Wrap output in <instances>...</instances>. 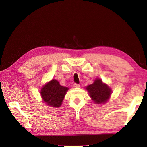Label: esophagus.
Returning <instances> with one entry per match:
<instances>
[{"label":"esophagus","mask_w":147,"mask_h":147,"mask_svg":"<svg viewBox=\"0 0 147 147\" xmlns=\"http://www.w3.org/2000/svg\"><path fill=\"white\" fill-rule=\"evenodd\" d=\"M74 88H80V84H74Z\"/></svg>","instance_id":"34e87169"}]
</instances>
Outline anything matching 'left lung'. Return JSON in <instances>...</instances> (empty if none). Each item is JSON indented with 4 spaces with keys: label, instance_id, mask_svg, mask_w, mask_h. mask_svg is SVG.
<instances>
[{
    "label": "left lung",
    "instance_id": "obj_1",
    "mask_svg": "<svg viewBox=\"0 0 147 147\" xmlns=\"http://www.w3.org/2000/svg\"><path fill=\"white\" fill-rule=\"evenodd\" d=\"M86 89L88 91L89 96L95 104H105L111 94V89L102 82L100 78H96L93 84L88 86Z\"/></svg>",
    "mask_w": 147,
    "mask_h": 147
}]
</instances>
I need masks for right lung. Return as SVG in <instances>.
Segmentation results:
<instances>
[{
  "label": "right lung",
  "mask_w": 147,
  "mask_h": 147,
  "mask_svg": "<svg viewBox=\"0 0 147 147\" xmlns=\"http://www.w3.org/2000/svg\"><path fill=\"white\" fill-rule=\"evenodd\" d=\"M68 89L67 87L61 86L58 80L53 79L45 84L41 89L40 93L47 105L59 108L61 105Z\"/></svg>",
  "instance_id": "right-lung-1"
}]
</instances>
